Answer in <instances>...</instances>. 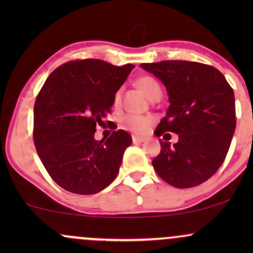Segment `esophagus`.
Masks as SVG:
<instances>
[{
	"mask_svg": "<svg viewBox=\"0 0 253 253\" xmlns=\"http://www.w3.org/2000/svg\"><path fill=\"white\" fill-rule=\"evenodd\" d=\"M132 141H133V144H141V143H144L145 139L144 138H140V136L133 135L132 136Z\"/></svg>",
	"mask_w": 253,
	"mask_h": 253,
	"instance_id": "1",
	"label": "esophagus"
}]
</instances>
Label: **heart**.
<instances>
[{
  "label": "heart",
  "instance_id": "b5f03b06",
  "mask_svg": "<svg viewBox=\"0 0 253 253\" xmlns=\"http://www.w3.org/2000/svg\"><path fill=\"white\" fill-rule=\"evenodd\" d=\"M135 84L139 86L150 100L155 101L156 98H159L162 95V89L159 85L158 81L152 76H145L139 77L135 81ZM121 101H123V88H119L113 95V106L120 107ZM121 124L126 129L130 132L135 133V134H144L150 128L151 125L153 124V118L149 115H136V114H126L121 119Z\"/></svg>",
  "mask_w": 253,
  "mask_h": 253
}]
</instances>
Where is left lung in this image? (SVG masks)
<instances>
[{
  "mask_svg": "<svg viewBox=\"0 0 253 253\" xmlns=\"http://www.w3.org/2000/svg\"><path fill=\"white\" fill-rule=\"evenodd\" d=\"M141 68L161 80L169 94L170 107L156 135L178 134L173 145L159 140L153 168L172 187H196L216 172L228 152L237 124L233 89L207 64L163 60Z\"/></svg>",
  "mask_w": 253,
  "mask_h": 253,
  "instance_id": "8db88e82",
  "label": "left lung"
}]
</instances>
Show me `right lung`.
<instances>
[{
	"instance_id": "1",
	"label": "right lung",
	"mask_w": 253,
	"mask_h": 253,
	"mask_svg": "<svg viewBox=\"0 0 253 253\" xmlns=\"http://www.w3.org/2000/svg\"><path fill=\"white\" fill-rule=\"evenodd\" d=\"M133 68L101 59L71 60L58 66L40 89L34 103V145L48 175L63 189L91 195L117 177L132 138L124 129L100 141L94 134Z\"/></svg>"
}]
</instances>
